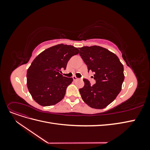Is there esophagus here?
<instances>
[{
	"label": "esophagus",
	"instance_id": "obj_1",
	"mask_svg": "<svg viewBox=\"0 0 150 150\" xmlns=\"http://www.w3.org/2000/svg\"><path fill=\"white\" fill-rule=\"evenodd\" d=\"M72 79H73V80H74V81H77V80H79V78H77V77H76V76H72Z\"/></svg>",
	"mask_w": 150,
	"mask_h": 150
}]
</instances>
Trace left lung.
<instances>
[{"label": "left lung", "mask_w": 150, "mask_h": 150, "mask_svg": "<svg viewBox=\"0 0 150 150\" xmlns=\"http://www.w3.org/2000/svg\"><path fill=\"white\" fill-rule=\"evenodd\" d=\"M79 54L88 71L94 72L96 83L91 85L84 79V86L79 89L83 100L91 108L103 109L115 100L120 93L125 79L123 65L117 56L98 46L79 48Z\"/></svg>", "instance_id": "1"}]
</instances>
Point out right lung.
Returning a JSON list of instances; mask_svg holds the SVG:
<instances>
[{
    "label": "right lung",
    "instance_id": "1",
    "mask_svg": "<svg viewBox=\"0 0 150 150\" xmlns=\"http://www.w3.org/2000/svg\"><path fill=\"white\" fill-rule=\"evenodd\" d=\"M78 48L60 44L52 46L36 57L27 72V86L34 100L43 106H52L64 98L72 78L63 76L70 58L79 54Z\"/></svg>",
    "mask_w": 150,
    "mask_h": 150
}]
</instances>
